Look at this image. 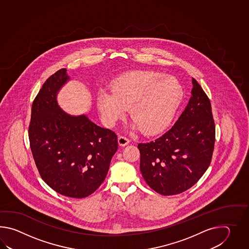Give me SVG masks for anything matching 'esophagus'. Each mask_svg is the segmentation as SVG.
<instances>
[{
    "mask_svg": "<svg viewBox=\"0 0 249 249\" xmlns=\"http://www.w3.org/2000/svg\"><path fill=\"white\" fill-rule=\"evenodd\" d=\"M117 142H118V144H119L120 146L124 147V146H126L128 143L130 142V140L127 139L126 137H124V136H119L118 139H117Z\"/></svg>",
    "mask_w": 249,
    "mask_h": 249,
    "instance_id": "esophagus-1",
    "label": "esophagus"
}]
</instances>
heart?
<instances>
[{"instance_id":"obj_1","label":"heart","mask_w":249,"mask_h":249,"mask_svg":"<svg viewBox=\"0 0 249 249\" xmlns=\"http://www.w3.org/2000/svg\"><path fill=\"white\" fill-rule=\"evenodd\" d=\"M183 94L182 85L175 76L157 71H135L115 80L112 90L99 91L96 106L107 125H113L130 107L132 128L153 134L167 125Z\"/></svg>"}]
</instances>
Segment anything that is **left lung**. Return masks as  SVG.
Segmentation results:
<instances>
[{
    "label": "left lung",
    "instance_id": "1",
    "mask_svg": "<svg viewBox=\"0 0 249 249\" xmlns=\"http://www.w3.org/2000/svg\"><path fill=\"white\" fill-rule=\"evenodd\" d=\"M190 101L174 126L154 142L140 143V168L161 195L180 194L196 183L211 163L215 127L211 103L192 78Z\"/></svg>",
    "mask_w": 249,
    "mask_h": 249
}]
</instances>
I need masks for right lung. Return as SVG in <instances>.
<instances>
[{
    "label": "right lung",
    "instance_id": "add662e5",
    "mask_svg": "<svg viewBox=\"0 0 249 249\" xmlns=\"http://www.w3.org/2000/svg\"><path fill=\"white\" fill-rule=\"evenodd\" d=\"M69 80L62 69L42 85L33 102L28 136L42 180L61 195L83 198L105 180L118 143L111 130L58 106V91Z\"/></svg>",
    "mask_w": 249,
    "mask_h": 249
}]
</instances>
